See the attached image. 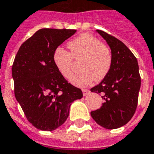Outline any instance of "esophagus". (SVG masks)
Listing matches in <instances>:
<instances>
[{"label": "esophagus", "mask_w": 154, "mask_h": 154, "mask_svg": "<svg viewBox=\"0 0 154 154\" xmlns=\"http://www.w3.org/2000/svg\"><path fill=\"white\" fill-rule=\"evenodd\" d=\"M82 91H83V96H88V94L90 93V91L88 90V89H83Z\"/></svg>", "instance_id": "esophagus-1"}]
</instances>
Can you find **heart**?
<instances>
[{
	"label": "heart",
	"instance_id": "1",
	"mask_svg": "<svg viewBox=\"0 0 154 154\" xmlns=\"http://www.w3.org/2000/svg\"><path fill=\"white\" fill-rule=\"evenodd\" d=\"M70 52L62 47L56 49L54 63L64 78L73 74L75 61L80 62V73L73 76L71 82L77 87H86L94 80L100 82L108 76L112 66V53L110 47L93 35L82 34L67 43Z\"/></svg>",
	"mask_w": 154,
	"mask_h": 154
}]
</instances>
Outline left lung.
Returning a JSON list of instances; mask_svg holds the SVG:
<instances>
[{"label":"left lung","instance_id":"1","mask_svg":"<svg viewBox=\"0 0 154 154\" xmlns=\"http://www.w3.org/2000/svg\"><path fill=\"white\" fill-rule=\"evenodd\" d=\"M96 31L110 46L113 60L108 76L91 88L103 100L102 106L91 112V116L103 128L115 129L126 125L136 112L140 88L139 66L137 58L122 42L104 31Z\"/></svg>","mask_w":154,"mask_h":154}]
</instances>
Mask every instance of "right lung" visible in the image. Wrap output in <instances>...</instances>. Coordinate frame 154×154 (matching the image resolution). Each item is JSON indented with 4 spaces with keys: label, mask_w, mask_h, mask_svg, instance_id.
Here are the masks:
<instances>
[{
    "label": "right lung",
    "mask_w": 154,
    "mask_h": 154,
    "mask_svg": "<svg viewBox=\"0 0 154 154\" xmlns=\"http://www.w3.org/2000/svg\"><path fill=\"white\" fill-rule=\"evenodd\" d=\"M75 29H41L20 46L12 66L14 94L27 120L43 131L63 124L73 101L83 92L56 68L54 54Z\"/></svg>",
    "instance_id": "obj_1"
}]
</instances>
